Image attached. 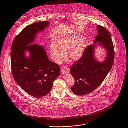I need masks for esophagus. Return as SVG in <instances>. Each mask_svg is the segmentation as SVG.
<instances>
[{
  "label": "esophagus",
  "mask_w": 128,
  "mask_h": 128,
  "mask_svg": "<svg viewBox=\"0 0 128 128\" xmlns=\"http://www.w3.org/2000/svg\"><path fill=\"white\" fill-rule=\"evenodd\" d=\"M60 72L62 74L68 73L70 72V69L66 66H63L61 68Z\"/></svg>",
  "instance_id": "1"
}]
</instances>
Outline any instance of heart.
<instances>
[{
  "instance_id": "b5f03b06",
  "label": "heart",
  "mask_w": 128,
  "mask_h": 128,
  "mask_svg": "<svg viewBox=\"0 0 128 128\" xmlns=\"http://www.w3.org/2000/svg\"><path fill=\"white\" fill-rule=\"evenodd\" d=\"M80 38L78 36H72L62 38L56 43L53 42L50 46L53 60L57 62H60L68 50V56L72 60H79L87 45L86 40H80Z\"/></svg>"
}]
</instances>
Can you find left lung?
Here are the masks:
<instances>
[{
    "label": "left lung",
    "mask_w": 128,
    "mask_h": 128,
    "mask_svg": "<svg viewBox=\"0 0 128 128\" xmlns=\"http://www.w3.org/2000/svg\"><path fill=\"white\" fill-rule=\"evenodd\" d=\"M98 34L94 42H98L108 50V56L102 63L95 60L93 56L94 45L87 46L82 56L72 64L70 72L74 84L70 89L76 95L83 96L92 92L103 82L110 70L114 62V52L110 32L98 25Z\"/></svg>",
    "instance_id": "8db88e82"
}]
</instances>
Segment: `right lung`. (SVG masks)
<instances>
[{
	"mask_svg": "<svg viewBox=\"0 0 128 128\" xmlns=\"http://www.w3.org/2000/svg\"><path fill=\"white\" fill-rule=\"evenodd\" d=\"M48 24V22L46 21L28 26L14 38L12 46L13 76L26 92L35 98H40L49 93L54 81L60 74L59 65L48 59L44 48L36 44H30L36 34ZM26 50L30 51L29 59L24 56Z\"/></svg>",
	"mask_w": 128,
	"mask_h": 128,
	"instance_id": "add662e5",
	"label": "right lung"
}]
</instances>
